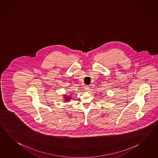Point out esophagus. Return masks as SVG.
<instances>
[{"mask_svg":"<svg viewBox=\"0 0 158 158\" xmlns=\"http://www.w3.org/2000/svg\"><path fill=\"white\" fill-rule=\"evenodd\" d=\"M84 89L86 91H89L90 90V88H89L88 85H85L84 86Z\"/></svg>","mask_w":158,"mask_h":158,"instance_id":"esophagus-1","label":"esophagus"}]
</instances>
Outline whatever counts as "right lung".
<instances>
[{
  "mask_svg": "<svg viewBox=\"0 0 158 158\" xmlns=\"http://www.w3.org/2000/svg\"><path fill=\"white\" fill-rule=\"evenodd\" d=\"M64 98L65 99V101H66V102H68V101H69L70 100V99H72L71 98H70V97H68V96H67V95H65L64 96Z\"/></svg>",
  "mask_w": 158,
  "mask_h": 158,
  "instance_id": "add662e5",
  "label": "right lung"
}]
</instances>
